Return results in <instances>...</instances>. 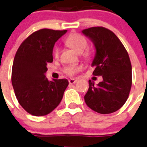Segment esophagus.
<instances>
[{
	"instance_id": "esophagus-1",
	"label": "esophagus",
	"mask_w": 147,
	"mask_h": 147,
	"mask_svg": "<svg viewBox=\"0 0 147 147\" xmlns=\"http://www.w3.org/2000/svg\"><path fill=\"white\" fill-rule=\"evenodd\" d=\"M69 82V84H75L76 82H77V80H76V79H70V80H68Z\"/></svg>"
}]
</instances>
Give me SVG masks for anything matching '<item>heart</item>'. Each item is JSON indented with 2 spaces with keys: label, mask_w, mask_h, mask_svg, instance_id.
Returning a JSON list of instances; mask_svg holds the SVG:
<instances>
[{
  "label": "heart",
  "mask_w": 147,
  "mask_h": 147,
  "mask_svg": "<svg viewBox=\"0 0 147 147\" xmlns=\"http://www.w3.org/2000/svg\"><path fill=\"white\" fill-rule=\"evenodd\" d=\"M65 43L67 46L74 50L76 52L81 53L82 58L89 60L92 56V51L91 49H86L88 47V41L86 38L79 33H71L65 39ZM60 53V48L55 47L53 49V56L55 58H58ZM82 66L80 65H67L63 68V73L67 76H74L75 74L81 71Z\"/></svg>",
  "instance_id": "obj_1"
}]
</instances>
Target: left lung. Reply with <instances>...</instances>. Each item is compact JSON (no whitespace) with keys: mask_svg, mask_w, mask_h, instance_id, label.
Wrapping results in <instances>:
<instances>
[{"mask_svg":"<svg viewBox=\"0 0 147 147\" xmlns=\"http://www.w3.org/2000/svg\"><path fill=\"white\" fill-rule=\"evenodd\" d=\"M82 32L96 47L93 75L102 76L103 79L97 86L89 80L85 101L94 111L111 114L120 109L129 95L132 83L129 56L120 40L109 29L93 27Z\"/></svg>","mask_w":147,"mask_h":147,"instance_id":"1","label":"left lung"}]
</instances>
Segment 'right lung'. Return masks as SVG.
Returning a JSON list of instances; mask_svg holds the SVG:
<instances>
[{"mask_svg":"<svg viewBox=\"0 0 147 147\" xmlns=\"http://www.w3.org/2000/svg\"><path fill=\"white\" fill-rule=\"evenodd\" d=\"M67 30L41 29L21 44L12 68V84L18 101L34 116H45L61 102L68 86L65 79L49 81L45 75L53 61V48Z\"/></svg>","mask_w":147,"mask_h":147,"instance_id":"right-lung-1","label":"right lung"}]
</instances>
